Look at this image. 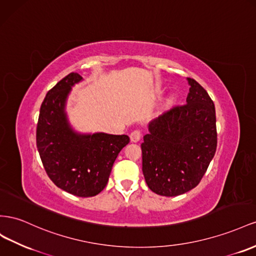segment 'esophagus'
Segmentation results:
<instances>
[{"label":"esophagus","mask_w":256,"mask_h":256,"mask_svg":"<svg viewBox=\"0 0 256 256\" xmlns=\"http://www.w3.org/2000/svg\"><path fill=\"white\" fill-rule=\"evenodd\" d=\"M141 131L140 130H134L130 134V140L132 142H138L140 139H141Z\"/></svg>","instance_id":"34e87169"}]
</instances>
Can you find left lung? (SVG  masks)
Instances as JSON below:
<instances>
[{
  "label": "left lung",
  "mask_w": 256,
  "mask_h": 256,
  "mask_svg": "<svg viewBox=\"0 0 256 256\" xmlns=\"http://www.w3.org/2000/svg\"><path fill=\"white\" fill-rule=\"evenodd\" d=\"M188 80L185 104L150 122L141 144L145 182L157 195L174 197L196 188L216 150L214 103L199 82Z\"/></svg>",
  "instance_id": "1"
}]
</instances>
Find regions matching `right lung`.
Listing matches in <instances>:
<instances>
[{"instance_id": "right-lung-1", "label": "right lung", "mask_w": 256, "mask_h": 256, "mask_svg": "<svg viewBox=\"0 0 256 256\" xmlns=\"http://www.w3.org/2000/svg\"><path fill=\"white\" fill-rule=\"evenodd\" d=\"M82 80L80 74L70 73L47 92L40 110L36 146L54 185L75 196L92 197L106 186L116 157L130 139L126 134H84L72 129L66 103Z\"/></svg>"}]
</instances>
